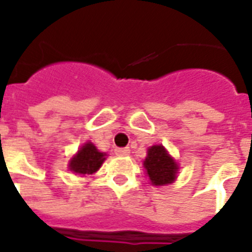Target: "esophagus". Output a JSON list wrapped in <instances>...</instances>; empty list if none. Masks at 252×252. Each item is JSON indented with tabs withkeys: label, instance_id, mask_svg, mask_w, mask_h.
I'll return each mask as SVG.
<instances>
[{
	"label": "esophagus",
	"instance_id": "34e87169",
	"mask_svg": "<svg viewBox=\"0 0 252 252\" xmlns=\"http://www.w3.org/2000/svg\"><path fill=\"white\" fill-rule=\"evenodd\" d=\"M129 153V148H116V149H115V154H116V156H120V157H126V156H128Z\"/></svg>",
	"mask_w": 252,
	"mask_h": 252
}]
</instances>
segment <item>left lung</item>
I'll use <instances>...</instances> for the list:
<instances>
[{
	"mask_svg": "<svg viewBox=\"0 0 252 252\" xmlns=\"http://www.w3.org/2000/svg\"><path fill=\"white\" fill-rule=\"evenodd\" d=\"M144 167L153 186H166L176 178L179 166L162 145H153L148 149Z\"/></svg>",
	"mask_w": 252,
	"mask_h": 252,
	"instance_id": "1",
	"label": "left lung"
}]
</instances>
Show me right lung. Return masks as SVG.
Here are the masks:
<instances>
[{
    "label": "right lung",
    "instance_id": "right-lung-1",
    "mask_svg": "<svg viewBox=\"0 0 252 252\" xmlns=\"http://www.w3.org/2000/svg\"><path fill=\"white\" fill-rule=\"evenodd\" d=\"M106 159V153H102L96 149L93 142H86L81 146L76 156L69 161V170L78 175H89L99 170Z\"/></svg>",
    "mask_w": 252,
    "mask_h": 252
}]
</instances>
